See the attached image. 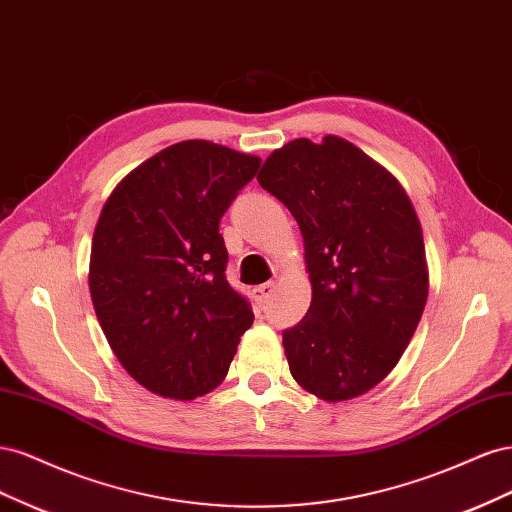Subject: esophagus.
Returning <instances> with one entry per match:
<instances>
[{"mask_svg": "<svg viewBox=\"0 0 512 512\" xmlns=\"http://www.w3.org/2000/svg\"><path fill=\"white\" fill-rule=\"evenodd\" d=\"M273 288H275L273 282H267V284H262V286L254 288V299H256V303H258L260 307H265V305L269 303L271 294H273Z\"/></svg>", "mask_w": 512, "mask_h": 512, "instance_id": "1", "label": "esophagus"}]
</instances>
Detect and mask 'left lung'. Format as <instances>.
Wrapping results in <instances>:
<instances>
[{
  "label": "left lung",
  "instance_id": "1",
  "mask_svg": "<svg viewBox=\"0 0 512 512\" xmlns=\"http://www.w3.org/2000/svg\"><path fill=\"white\" fill-rule=\"evenodd\" d=\"M258 183L297 220L312 305L284 331L290 374L324 401L374 389L408 348L429 275L423 230L399 181L346 138L275 149Z\"/></svg>",
  "mask_w": 512,
  "mask_h": 512
}]
</instances>
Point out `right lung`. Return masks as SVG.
I'll list each match as a JSON object with an SVG mask.
<instances>
[{"label": "right lung", "mask_w": 512, "mask_h": 512, "mask_svg": "<svg viewBox=\"0 0 512 512\" xmlns=\"http://www.w3.org/2000/svg\"><path fill=\"white\" fill-rule=\"evenodd\" d=\"M260 158L183 141L136 166L102 207L89 292L123 369L151 393L213 391L254 312L226 280L220 220Z\"/></svg>", "instance_id": "obj_1"}]
</instances>
